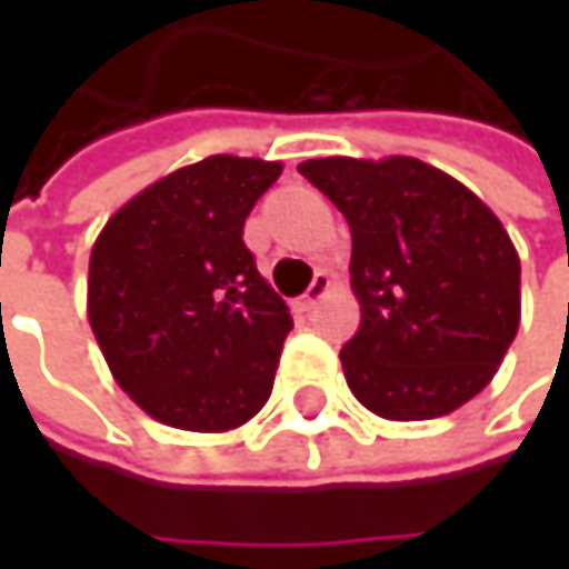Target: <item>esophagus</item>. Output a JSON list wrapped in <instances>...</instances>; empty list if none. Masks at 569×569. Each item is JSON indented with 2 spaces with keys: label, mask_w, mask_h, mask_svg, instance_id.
<instances>
[{
  "label": "esophagus",
  "mask_w": 569,
  "mask_h": 569,
  "mask_svg": "<svg viewBox=\"0 0 569 569\" xmlns=\"http://www.w3.org/2000/svg\"><path fill=\"white\" fill-rule=\"evenodd\" d=\"M329 289H332V280H329V273H316V280H312V286L306 289V296L299 299V309L302 312H309L319 299H326L329 296Z\"/></svg>",
  "instance_id": "obj_1"
}]
</instances>
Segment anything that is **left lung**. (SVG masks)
Wrapping results in <instances>:
<instances>
[{
  "instance_id": "1",
  "label": "left lung",
  "mask_w": 569,
  "mask_h": 569,
  "mask_svg": "<svg viewBox=\"0 0 569 569\" xmlns=\"http://www.w3.org/2000/svg\"><path fill=\"white\" fill-rule=\"evenodd\" d=\"M299 173L349 220L359 332L342 372L389 421L441 418L478 396L520 326V257L495 210L418 158H312Z\"/></svg>"
}]
</instances>
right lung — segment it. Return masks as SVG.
Here are the masks:
<instances>
[{"mask_svg": "<svg viewBox=\"0 0 569 569\" xmlns=\"http://www.w3.org/2000/svg\"><path fill=\"white\" fill-rule=\"evenodd\" d=\"M280 161L213 154L108 217L88 260V322L114 382L183 431L247 425L273 392L289 306L243 243Z\"/></svg>", "mask_w": 569, "mask_h": 569, "instance_id": "right-lung-1", "label": "right lung"}]
</instances>
